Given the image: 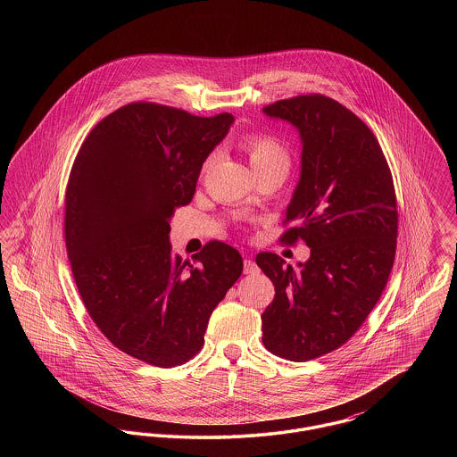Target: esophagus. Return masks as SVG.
Wrapping results in <instances>:
<instances>
[{
	"mask_svg": "<svg viewBox=\"0 0 457 457\" xmlns=\"http://www.w3.org/2000/svg\"><path fill=\"white\" fill-rule=\"evenodd\" d=\"M243 272L245 274H255V272H259V267L252 259H245L243 261Z\"/></svg>",
	"mask_w": 457,
	"mask_h": 457,
	"instance_id": "1",
	"label": "esophagus"
}]
</instances>
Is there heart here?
Here are the masks:
<instances>
[{
    "instance_id": "obj_1",
    "label": "heart",
    "mask_w": 457,
    "mask_h": 457,
    "mask_svg": "<svg viewBox=\"0 0 457 457\" xmlns=\"http://www.w3.org/2000/svg\"><path fill=\"white\" fill-rule=\"evenodd\" d=\"M241 149L248 155V161L253 171H261L263 168L278 162H289L287 151L283 144L267 133H252L241 140Z\"/></svg>"
}]
</instances>
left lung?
<instances>
[{
  "mask_svg": "<svg viewBox=\"0 0 457 457\" xmlns=\"http://www.w3.org/2000/svg\"><path fill=\"white\" fill-rule=\"evenodd\" d=\"M300 131L302 174L281 241L303 239L310 259L298 269L270 252L257 265L276 287L262 313V341L289 361L343 346L378 302L391 274L397 204L378 140L348 108L322 94L263 108Z\"/></svg>",
  "mask_w": 457,
  "mask_h": 457,
  "instance_id": "8db88e82",
  "label": "left lung"
}]
</instances>
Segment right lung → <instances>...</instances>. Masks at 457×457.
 Instances as JSON below:
<instances>
[{
    "instance_id": "add662e5",
    "label": "right lung",
    "mask_w": 457,
    "mask_h": 457,
    "mask_svg": "<svg viewBox=\"0 0 457 457\" xmlns=\"http://www.w3.org/2000/svg\"><path fill=\"white\" fill-rule=\"evenodd\" d=\"M233 121L131 103L92 129L70 171L66 252L82 302L116 348L154 367L195 356L243 272L238 250L222 241L194 263L170 243L174 209L192 202L204 161Z\"/></svg>"
}]
</instances>
